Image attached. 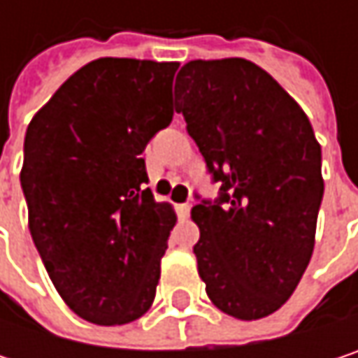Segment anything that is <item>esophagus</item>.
Returning a JSON list of instances; mask_svg holds the SVG:
<instances>
[{
  "label": "esophagus",
  "mask_w": 358,
  "mask_h": 358,
  "mask_svg": "<svg viewBox=\"0 0 358 358\" xmlns=\"http://www.w3.org/2000/svg\"><path fill=\"white\" fill-rule=\"evenodd\" d=\"M176 209H178L180 217H188V213H190V203H180Z\"/></svg>",
  "instance_id": "obj_1"
}]
</instances>
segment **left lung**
I'll use <instances>...</instances> for the list:
<instances>
[{
  "label": "left lung",
  "instance_id": "left-lung-1",
  "mask_svg": "<svg viewBox=\"0 0 358 358\" xmlns=\"http://www.w3.org/2000/svg\"><path fill=\"white\" fill-rule=\"evenodd\" d=\"M174 97L220 184L215 199L194 194L190 211L207 296L232 317H265L290 299L313 255L322 147L299 103L247 59L188 62Z\"/></svg>",
  "mask_w": 358,
  "mask_h": 358
}]
</instances>
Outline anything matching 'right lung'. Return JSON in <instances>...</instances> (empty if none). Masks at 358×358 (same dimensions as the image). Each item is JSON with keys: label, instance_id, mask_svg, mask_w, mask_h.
Here are the masks:
<instances>
[{"label": "right lung", "instance_id": "1", "mask_svg": "<svg viewBox=\"0 0 358 358\" xmlns=\"http://www.w3.org/2000/svg\"><path fill=\"white\" fill-rule=\"evenodd\" d=\"M176 62L101 57L33 117L20 184L29 228L66 305L97 325L145 315L176 215L157 203L143 151L174 117Z\"/></svg>", "mask_w": 358, "mask_h": 358}]
</instances>
